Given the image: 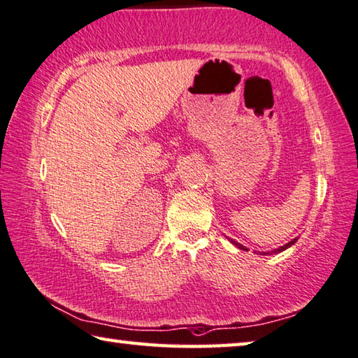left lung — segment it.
I'll return each instance as SVG.
<instances>
[{"label":"left lung","instance_id":"obj_1","mask_svg":"<svg viewBox=\"0 0 358 358\" xmlns=\"http://www.w3.org/2000/svg\"><path fill=\"white\" fill-rule=\"evenodd\" d=\"M296 241H297V239H294V241H291L289 243H286V245H283V247H280V248H277V250H273V253H277V252L280 253V252H283V250H286V248H289V247L292 245V243H296ZM233 243H234V245H236V247H239L241 250H247L245 247H243V245H241V243H237V242H234V241H233ZM264 255H268V253H264Z\"/></svg>","mask_w":358,"mask_h":358}]
</instances>
